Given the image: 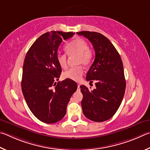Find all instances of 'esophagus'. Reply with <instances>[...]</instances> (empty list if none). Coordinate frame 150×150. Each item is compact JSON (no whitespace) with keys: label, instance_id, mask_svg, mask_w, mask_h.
<instances>
[{"label":"esophagus","instance_id":"obj_1","mask_svg":"<svg viewBox=\"0 0 150 150\" xmlns=\"http://www.w3.org/2000/svg\"><path fill=\"white\" fill-rule=\"evenodd\" d=\"M80 84H78V88H80Z\"/></svg>","mask_w":150,"mask_h":150}]
</instances>
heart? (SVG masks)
<instances>
[{
    "label": "heart",
    "mask_w": 150,
    "mask_h": 150,
    "mask_svg": "<svg viewBox=\"0 0 150 150\" xmlns=\"http://www.w3.org/2000/svg\"><path fill=\"white\" fill-rule=\"evenodd\" d=\"M65 50L70 57L77 56L76 64L89 65L92 62L94 57V51L88 47V43L82 39H75L67 43ZM57 62L62 68H67L68 59L66 54L59 53L57 54ZM83 74L82 67L72 68L64 73V78L67 79L78 82L81 80Z\"/></svg>",
    "instance_id": "b5f03b06"
}]
</instances>
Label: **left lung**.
<instances>
[{"mask_svg": "<svg viewBox=\"0 0 150 150\" xmlns=\"http://www.w3.org/2000/svg\"><path fill=\"white\" fill-rule=\"evenodd\" d=\"M76 33L87 38L96 52L86 80H93L96 88L90 91L80 86L83 113L92 121H105L115 114L125 95L126 82L121 58L111 42L102 34L88 31Z\"/></svg>", "mask_w": 150, "mask_h": 150, "instance_id": "1", "label": "left lung"}]
</instances>
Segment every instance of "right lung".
Returning <instances> with one entry per match:
<instances>
[{
  "label": "right lung",
  "mask_w": 150,
  "mask_h": 150,
  "mask_svg": "<svg viewBox=\"0 0 150 150\" xmlns=\"http://www.w3.org/2000/svg\"><path fill=\"white\" fill-rule=\"evenodd\" d=\"M73 32L52 31L43 34L26 54L23 66L22 90L29 109L37 119L52 124L64 117L72 94L77 90L74 81L66 79L57 83L62 68L57 51L62 40Z\"/></svg>",
  "instance_id": "obj_1"
}]
</instances>
